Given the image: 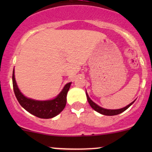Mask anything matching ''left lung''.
I'll use <instances>...</instances> for the list:
<instances>
[{
  "mask_svg": "<svg viewBox=\"0 0 152 152\" xmlns=\"http://www.w3.org/2000/svg\"><path fill=\"white\" fill-rule=\"evenodd\" d=\"M86 97H87V100H88V103H89L90 106H91L92 109L95 110L96 111H97V112L100 113V114H102L103 115H106V116H114V115H117V114H121V113L124 112V111H126V110L128 109L129 107L131 105H132V104L134 102V101L133 102H132L131 104H129L128 106H125V107L122 108V109H104V108L101 107V106H99L97 105L96 104H95L93 101L91 100V99L89 98V96H88V94L86 93Z\"/></svg>",
  "mask_w": 152,
  "mask_h": 152,
  "instance_id": "obj_1",
  "label": "left lung"
}]
</instances>
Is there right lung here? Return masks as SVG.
I'll return each instance as SVG.
<instances>
[{
  "instance_id": "obj_1",
  "label": "right lung",
  "mask_w": 152,
  "mask_h": 152,
  "mask_svg": "<svg viewBox=\"0 0 152 152\" xmlns=\"http://www.w3.org/2000/svg\"><path fill=\"white\" fill-rule=\"evenodd\" d=\"M13 91L17 100L23 109L31 114L41 118H50L57 116L64 110L66 104V96L71 82L66 83L61 93L52 100L37 101L28 99L20 91L15 79L14 70L13 71Z\"/></svg>"
}]
</instances>
